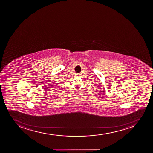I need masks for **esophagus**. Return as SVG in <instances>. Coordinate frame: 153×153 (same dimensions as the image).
I'll list each match as a JSON object with an SVG mask.
<instances>
[{"mask_svg": "<svg viewBox=\"0 0 153 153\" xmlns=\"http://www.w3.org/2000/svg\"><path fill=\"white\" fill-rule=\"evenodd\" d=\"M78 76H79V74H78Z\"/></svg>", "mask_w": 153, "mask_h": 153, "instance_id": "1", "label": "esophagus"}]
</instances>
